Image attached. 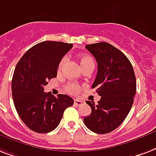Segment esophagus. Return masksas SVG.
Segmentation results:
<instances>
[{"mask_svg":"<svg viewBox=\"0 0 156 156\" xmlns=\"http://www.w3.org/2000/svg\"><path fill=\"white\" fill-rule=\"evenodd\" d=\"M83 103V101H79V100L77 99L74 100V105H81Z\"/></svg>","mask_w":156,"mask_h":156,"instance_id":"1","label":"esophagus"}]
</instances>
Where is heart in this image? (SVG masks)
<instances>
[{"label": "heart", "instance_id": "obj_1", "mask_svg": "<svg viewBox=\"0 0 156 156\" xmlns=\"http://www.w3.org/2000/svg\"><path fill=\"white\" fill-rule=\"evenodd\" d=\"M67 61V57H64L62 58V59L60 60V62L59 64V66H58V71L60 72L62 70L64 65H65V63ZM80 63L81 66H83V65H87L89 63H94V60L92 59V57L90 56V55H83L80 56ZM66 90H67L70 93L76 94L78 93L79 90H80V87L78 86V84L76 83H71V84H69L67 87H66Z\"/></svg>", "mask_w": 156, "mask_h": 156}]
</instances>
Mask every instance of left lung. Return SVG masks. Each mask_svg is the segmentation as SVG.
Masks as SVG:
<instances>
[{"label": "left lung", "instance_id": "obj_1", "mask_svg": "<svg viewBox=\"0 0 156 156\" xmlns=\"http://www.w3.org/2000/svg\"><path fill=\"white\" fill-rule=\"evenodd\" d=\"M97 62V73L92 84L101 100L95 105L87 101L91 114L83 119L88 129L108 133L120 125L133 104L136 83L133 65L125 55L107 42L87 45Z\"/></svg>", "mask_w": 156, "mask_h": 156}]
</instances>
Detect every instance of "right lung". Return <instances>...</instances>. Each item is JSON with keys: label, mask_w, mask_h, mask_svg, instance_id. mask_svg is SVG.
<instances>
[{"label": "right lung", "mask_w": 156, "mask_h": 156, "mask_svg": "<svg viewBox=\"0 0 156 156\" xmlns=\"http://www.w3.org/2000/svg\"><path fill=\"white\" fill-rule=\"evenodd\" d=\"M72 47L73 44L42 41L28 50L16 65L11 83L14 104L23 122L36 133L54 130L65 109L73 105L67 95L55 97L43 88L56 78L60 60Z\"/></svg>", "instance_id": "1"}]
</instances>
